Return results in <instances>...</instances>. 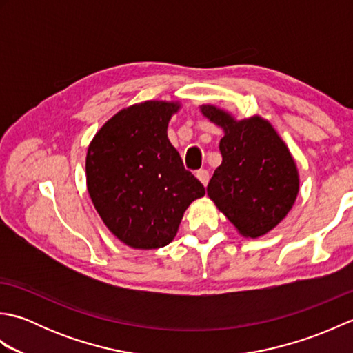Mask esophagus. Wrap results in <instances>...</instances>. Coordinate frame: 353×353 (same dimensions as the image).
I'll return each instance as SVG.
<instances>
[{
  "label": "esophagus",
  "mask_w": 353,
  "mask_h": 353,
  "mask_svg": "<svg viewBox=\"0 0 353 353\" xmlns=\"http://www.w3.org/2000/svg\"><path fill=\"white\" fill-rule=\"evenodd\" d=\"M196 176H197L199 181L203 183V186L208 185V182H209V171L208 170H199Z\"/></svg>",
  "instance_id": "esophagus-1"
}]
</instances>
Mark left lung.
Here are the masks:
<instances>
[{
    "label": "left lung",
    "instance_id": "obj_1",
    "mask_svg": "<svg viewBox=\"0 0 353 353\" xmlns=\"http://www.w3.org/2000/svg\"><path fill=\"white\" fill-rule=\"evenodd\" d=\"M201 114L224 130L223 162L208 185V196L247 238L265 235L292 208L299 172L288 147L261 117L236 119L211 104Z\"/></svg>",
    "mask_w": 353,
    "mask_h": 353
}]
</instances>
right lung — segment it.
Here are the masks:
<instances>
[{"label": "right lung", "mask_w": 353, "mask_h": 353, "mask_svg": "<svg viewBox=\"0 0 353 353\" xmlns=\"http://www.w3.org/2000/svg\"><path fill=\"white\" fill-rule=\"evenodd\" d=\"M179 103L144 101L119 110L91 141L86 185L103 223L133 249H159L205 186L183 167L167 129Z\"/></svg>", "instance_id": "1"}]
</instances>
